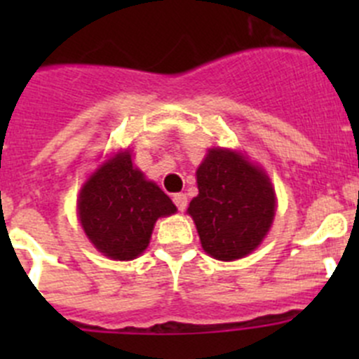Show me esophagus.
Instances as JSON below:
<instances>
[{
	"mask_svg": "<svg viewBox=\"0 0 359 359\" xmlns=\"http://www.w3.org/2000/svg\"><path fill=\"white\" fill-rule=\"evenodd\" d=\"M173 203H175L177 208H179L180 212H184V210L187 208V196L184 193L173 194Z\"/></svg>",
	"mask_w": 359,
	"mask_h": 359,
	"instance_id": "1",
	"label": "esophagus"
}]
</instances>
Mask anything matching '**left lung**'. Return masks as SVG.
I'll use <instances>...</instances> for the list:
<instances>
[{
    "label": "left lung",
    "instance_id": "obj_1",
    "mask_svg": "<svg viewBox=\"0 0 359 359\" xmlns=\"http://www.w3.org/2000/svg\"><path fill=\"white\" fill-rule=\"evenodd\" d=\"M200 194L189 203L201 247L219 260L248 255L269 231L276 210L273 186L241 154L212 149L196 172Z\"/></svg>",
    "mask_w": 359,
    "mask_h": 359
}]
</instances>
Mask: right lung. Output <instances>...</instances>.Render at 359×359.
I'll return each mask as SVG.
<instances>
[{
    "label": "right lung",
    "mask_w": 359,
    "mask_h": 359,
    "mask_svg": "<svg viewBox=\"0 0 359 359\" xmlns=\"http://www.w3.org/2000/svg\"><path fill=\"white\" fill-rule=\"evenodd\" d=\"M172 200L133 168L130 153L104 163L83 186L78 213L88 240L114 260H132L147 248L154 222L172 215Z\"/></svg>",
    "instance_id": "1"
}]
</instances>
